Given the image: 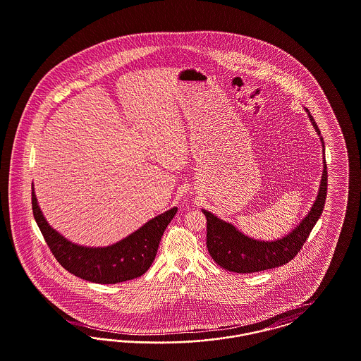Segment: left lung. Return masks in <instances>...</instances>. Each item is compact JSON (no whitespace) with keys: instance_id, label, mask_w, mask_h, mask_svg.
Returning <instances> with one entry per match:
<instances>
[{"instance_id":"obj_1","label":"left lung","mask_w":361,"mask_h":361,"mask_svg":"<svg viewBox=\"0 0 361 361\" xmlns=\"http://www.w3.org/2000/svg\"><path fill=\"white\" fill-rule=\"evenodd\" d=\"M306 112L309 114L310 121L317 134L321 137L325 154V143L324 137H321V131L309 109H306ZM326 193L327 166L324 155V172L321 177L318 196L306 218L281 240H258L249 238L233 224H227L209 211L203 209L207 218L208 253L224 269L237 274L261 272L290 262L298 255V252H300L302 246L309 238L312 227L319 219L325 207Z\"/></svg>"}]
</instances>
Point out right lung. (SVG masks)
Masks as SVG:
<instances>
[{"mask_svg":"<svg viewBox=\"0 0 361 361\" xmlns=\"http://www.w3.org/2000/svg\"><path fill=\"white\" fill-rule=\"evenodd\" d=\"M32 211L54 257L68 272L92 283L116 284L147 272L154 261L161 237L177 212V207L150 219L124 240L105 247L81 246L55 231L40 211L34 188Z\"/></svg>","mask_w":361,"mask_h":361,"instance_id":"right-lung-1","label":"right lung"}]
</instances>
